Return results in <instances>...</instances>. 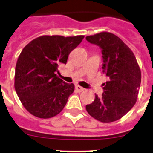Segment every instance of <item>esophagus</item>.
I'll return each mask as SVG.
<instances>
[{"instance_id": "esophagus-1", "label": "esophagus", "mask_w": 153, "mask_h": 153, "mask_svg": "<svg viewBox=\"0 0 153 153\" xmlns=\"http://www.w3.org/2000/svg\"><path fill=\"white\" fill-rule=\"evenodd\" d=\"M75 89H76L77 91L79 92V93H80V92H82L85 90V89H84V88L82 87V86H80V85H75Z\"/></svg>"}]
</instances>
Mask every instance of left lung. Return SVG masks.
Returning <instances> with one entry per match:
<instances>
[{"instance_id": "8db88e82", "label": "left lung", "mask_w": 153, "mask_h": 153, "mask_svg": "<svg viewBox=\"0 0 153 153\" xmlns=\"http://www.w3.org/2000/svg\"><path fill=\"white\" fill-rule=\"evenodd\" d=\"M85 39L101 49L103 73L108 81L103 84L101 97L85 106L92 117L102 123L121 119L137 101L141 85V70L130 48L115 34L101 32Z\"/></svg>"}]
</instances>
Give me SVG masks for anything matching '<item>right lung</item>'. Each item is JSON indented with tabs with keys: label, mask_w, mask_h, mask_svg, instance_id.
Masks as SVG:
<instances>
[{
	"label": "right lung",
	"mask_w": 153,
	"mask_h": 153,
	"mask_svg": "<svg viewBox=\"0 0 153 153\" xmlns=\"http://www.w3.org/2000/svg\"><path fill=\"white\" fill-rule=\"evenodd\" d=\"M83 38V35L41 36L23 48L16 63L15 89L30 114L48 119L64 109L74 85L59 79L56 72Z\"/></svg>",
	"instance_id": "1"
}]
</instances>
